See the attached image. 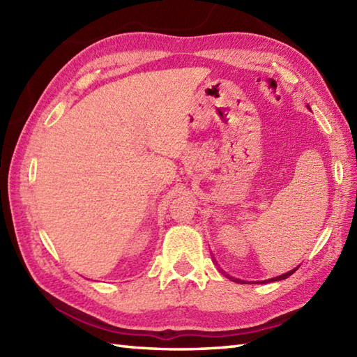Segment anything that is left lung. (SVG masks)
I'll list each match as a JSON object with an SVG mask.
<instances>
[{"mask_svg":"<svg viewBox=\"0 0 357 357\" xmlns=\"http://www.w3.org/2000/svg\"><path fill=\"white\" fill-rule=\"evenodd\" d=\"M294 271H296V268H294V270H290L288 273H285V275H280V276H278V278H273V279H268V280H282V279H287L288 276H291Z\"/></svg>","mask_w":357,"mask_h":357,"instance_id":"obj_1","label":"left lung"}]
</instances>
